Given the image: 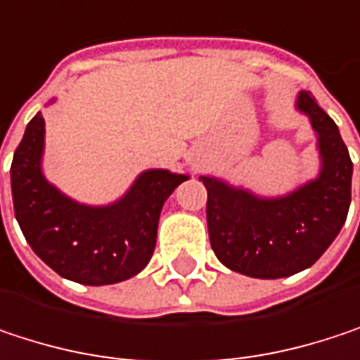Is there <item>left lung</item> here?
<instances>
[{"label":"left lung","mask_w":360,"mask_h":360,"mask_svg":"<svg viewBox=\"0 0 360 360\" xmlns=\"http://www.w3.org/2000/svg\"><path fill=\"white\" fill-rule=\"evenodd\" d=\"M317 137L319 173L281 195H260L223 177L202 175L208 191L210 246L231 271L256 279H281L313 266L346 223L352 160L338 124L315 98L294 102Z\"/></svg>","instance_id":"obj_1"}]
</instances>
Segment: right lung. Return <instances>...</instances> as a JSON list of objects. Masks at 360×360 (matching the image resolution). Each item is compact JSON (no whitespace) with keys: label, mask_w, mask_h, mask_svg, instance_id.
Instances as JSON below:
<instances>
[{"label":"right lung","mask_w":360,"mask_h":360,"mask_svg":"<svg viewBox=\"0 0 360 360\" xmlns=\"http://www.w3.org/2000/svg\"><path fill=\"white\" fill-rule=\"evenodd\" d=\"M43 152L45 118L37 112L10 169L14 214L37 256L64 279L85 285L118 283L143 271L154 254L160 210L189 175L146 169L114 202L85 204L45 177Z\"/></svg>","instance_id":"1"}]
</instances>
